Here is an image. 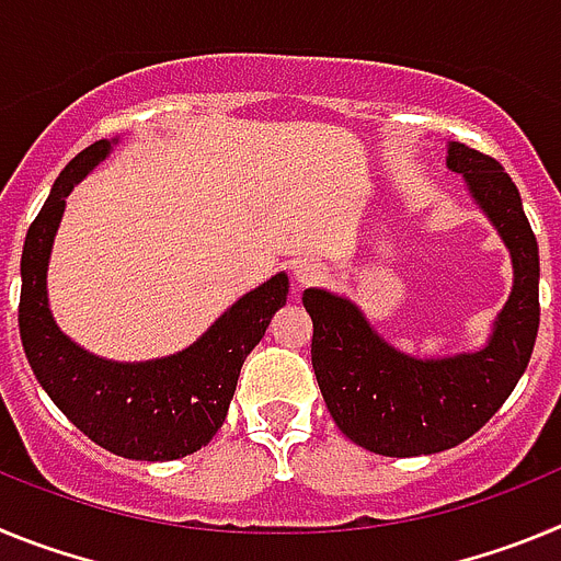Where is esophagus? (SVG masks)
Listing matches in <instances>:
<instances>
[{
  "mask_svg": "<svg viewBox=\"0 0 561 561\" xmlns=\"http://www.w3.org/2000/svg\"><path fill=\"white\" fill-rule=\"evenodd\" d=\"M295 277H297V284H300V286L314 284V280H320V277H323V266H320V264H300L295 270Z\"/></svg>",
  "mask_w": 561,
  "mask_h": 561,
  "instance_id": "esophagus-1",
  "label": "esophagus"
}]
</instances>
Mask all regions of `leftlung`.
I'll list each match as a JSON object with an SVG mask.
<instances>
[{"mask_svg": "<svg viewBox=\"0 0 561 561\" xmlns=\"http://www.w3.org/2000/svg\"><path fill=\"white\" fill-rule=\"evenodd\" d=\"M449 168L463 173L474 199L512 250L514 289L492 342L478 354L413 359L379 340L342 297L306 289L314 323L311 368L336 427L376 455L444 453L492 419L528 368L539 329V250L517 185L494 157L449 146Z\"/></svg>", "mask_w": 561, "mask_h": 561, "instance_id": "8db88e82", "label": "left lung"}]
</instances>
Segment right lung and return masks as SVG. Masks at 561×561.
I'll use <instances>...</instances> for the list:
<instances>
[{"instance_id": "add662e5", "label": "right lung", "mask_w": 561, "mask_h": 561, "mask_svg": "<svg viewBox=\"0 0 561 561\" xmlns=\"http://www.w3.org/2000/svg\"><path fill=\"white\" fill-rule=\"evenodd\" d=\"M106 140L83 148L49 191L22 250L19 334L38 385L98 447L131 460H173L196 453L225 424L247 354L272 314L286 304L289 280L275 275L219 317L199 342L176 356L117 365L78 348L47 309V257L64 213V196L103 160Z\"/></svg>"}]
</instances>
